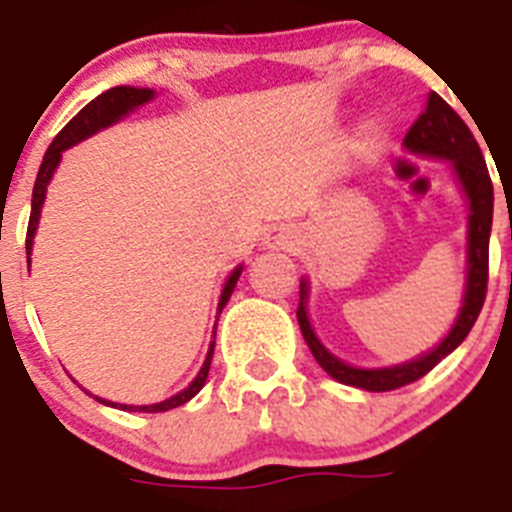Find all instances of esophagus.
Segmentation results:
<instances>
[{"label":"esophagus","instance_id":"34e87169","mask_svg":"<svg viewBox=\"0 0 512 512\" xmlns=\"http://www.w3.org/2000/svg\"><path fill=\"white\" fill-rule=\"evenodd\" d=\"M298 245V237L293 234V229L290 227H270L265 232V237H262V250H273V252H288L293 250V247Z\"/></svg>","mask_w":512,"mask_h":512}]
</instances>
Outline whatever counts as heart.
<instances>
[{"label":"heart","instance_id":"1","mask_svg":"<svg viewBox=\"0 0 512 512\" xmlns=\"http://www.w3.org/2000/svg\"><path fill=\"white\" fill-rule=\"evenodd\" d=\"M382 140H385V122L380 117H367L365 122L359 124L354 132L352 150L357 158H370L380 150Z\"/></svg>","mask_w":512,"mask_h":512}]
</instances>
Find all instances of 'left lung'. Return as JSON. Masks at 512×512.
<instances>
[{"label":"left lung","mask_w":512,"mask_h":512,"mask_svg":"<svg viewBox=\"0 0 512 512\" xmlns=\"http://www.w3.org/2000/svg\"><path fill=\"white\" fill-rule=\"evenodd\" d=\"M403 150L408 155H416V158L446 160L469 211L467 275H464L462 306H459L457 319H454L451 329L428 352H421L413 359H405L400 365L357 367L339 359L334 352H329L324 347V342L316 336V331H313L311 316H308V296H311L308 278H301V303H298L296 311L303 339H306L308 349L316 357V362L324 367L326 375H331L336 382H342V385L370 390V393H385V390L403 388L408 382H416L418 377L434 370L446 354L454 352L467 339L474 321L480 316L487 290V252H490L492 204H495V196H492V181L490 173H487L480 145H477V140H474L467 124L462 122V117L436 91H431L426 101V109H423L421 117L416 119V124L405 135Z\"/></svg>","instance_id":"8db88e82"}]
</instances>
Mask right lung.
I'll list each match as a JSON object with an SVG mask.
<instances>
[{
  "instance_id": "obj_1",
  "label": "right lung",
  "mask_w": 512,
  "mask_h": 512,
  "mask_svg": "<svg viewBox=\"0 0 512 512\" xmlns=\"http://www.w3.org/2000/svg\"><path fill=\"white\" fill-rule=\"evenodd\" d=\"M155 99V91L153 89H137V86H114V89L104 91V94L96 96L94 101H89L71 122L63 127L55 140L50 142V147L45 150L43 155V163H40L38 170V178H35V188H32V211H30V224H27V239H25V250H27V270H30V262H32V242H35V234H38V224H40V214H43V204H45V196H48V186L53 181V173L58 170L61 165L63 153H66L68 147L78 145V142L89 140L94 137L96 132L107 130L112 124L122 122L124 117H130L132 112H137L140 107L150 104ZM245 265H237L229 273V278L224 280V288H222V296H219V303H216V324H219V313L222 308L227 306L229 296L234 293V285H237L239 275H242ZM216 324L214 331H211V344H209V352H206L204 365H201L199 375L193 377L188 382V388H183L181 393L170 395V398L160 400V403H150V405H127V403H112L107 398H99V395H91L89 390L86 393L91 398H96L99 403L104 405H112V408H119V411H135V413H163L170 411V408H178V405L188 403L193 395L199 393L201 388L206 385V377H209V367H211V357H214V339H216Z\"/></svg>"
}]
</instances>
